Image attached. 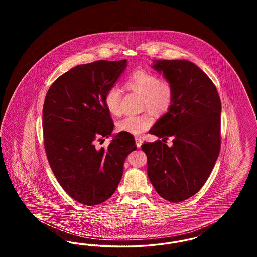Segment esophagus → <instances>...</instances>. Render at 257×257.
<instances>
[{
    "label": "esophagus",
    "instance_id": "1",
    "mask_svg": "<svg viewBox=\"0 0 257 257\" xmlns=\"http://www.w3.org/2000/svg\"><path fill=\"white\" fill-rule=\"evenodd\" d=\"M135 141H136V146L138 148H141L142 147V144H143V139L140 138V137H136L135 138Z\"/></svg>",
    "mask_w": 257,
    "mask_h": 257
}]
</instances>
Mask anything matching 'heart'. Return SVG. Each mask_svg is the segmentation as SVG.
I'll return each mask as SVG.
<instances>
[{
	"mask_svg": "<svg viewBox=\"0 0 257 257\" xmlns=\"http://www.w3.org/2000/svg\"><path fill=\"white\" fill-rule=\"evenodd\" d=\"M128 89L143 96V109L154 113H162L171 107L173 88L167 80H160L155 74L147 70H137L126 81ZM122 91L117 86L110 87L105 94V106L112 115L120 114ZM153 118L149 113L126 116L116 123L119 132L140 135L151 127Z\"/></svg>",
	"mask_w": 257,
	"mask_h": 257,
	"instance_id": "b5f03b06",
	"label": "heart"
}]
</instances>
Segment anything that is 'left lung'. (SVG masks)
Returning <instances> with one entry per match:
<instances>
[{"label":"left lung","instance_id":"1","mask_svg":"<svg viewBox=\"0 0 257 257\" xmlns=\"http://www.w3.org/2000/svg\"><path fill=\"white\" fill-rule=\"evenodd\" d=\"M153 69L173 88L171 107L149 130L162 138L147 143V174L163 198L181 202L206 182L220 148L221 104L217 88L195 63L186 60H156ZM174 139L172 147L165 144Z\"/></svg>","mask_w":257,"mask_h":257}]
</instances>
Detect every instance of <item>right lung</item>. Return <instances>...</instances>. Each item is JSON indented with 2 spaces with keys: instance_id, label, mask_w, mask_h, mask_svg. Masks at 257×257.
Masks as SVG:
<instances>
[{
  "instance_id": "1",
  "label": "right lung",
  "mask_w": 257,
  "mask_h": 257,
  "mask_svg": "<svg viewBox=\"0 0 257 257\" xmlns=\"http://www.w3.org/2000/svg\"><path fill=\"white\" fill-rule=\"evenodd\" d=\"M127 66V60L77 65L50 86L42 110L44 147L63 190L78 202L97 205L115 192L126 157L136 150L133 135H112L105 94ZM112 135L108 149L94 142Z\"/></svg>"
}]
</instances>
